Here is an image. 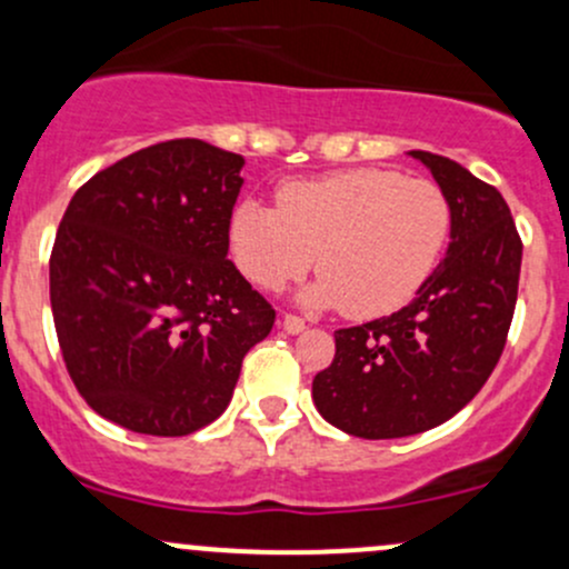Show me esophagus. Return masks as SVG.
I'll return each mask as SVG.
<instances>
[{
	"instance_id": "1",
	"label": "esophagus",
	"mask_w": 569,
	"mask_h": 569,
	"mask_svg": "<svg viewBox=\"0 0 569 569\" xmlns=\"http://www.w3.org/2000/svg\"><path fill=\"white\" fill-rule=\"evenodd\" d=\"M282 328H284L287 333L296 336V333H301L303 328H307V322H303L301 317H296V315H284V317H282Z\"/></svg>"
}]
</instances>
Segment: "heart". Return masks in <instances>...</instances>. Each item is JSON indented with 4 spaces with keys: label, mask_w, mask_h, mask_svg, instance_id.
I'll use <instances>...</instances> for the list:
<instances>
[{
    "label": "heart",
    "mask_w": 569,
    "mask_h": 569,
    "mask_svg": "<svg viewBox=\"0 0 569 569\" xmlns=\"http://www.w3.org/2000/svg\"><path fill=\"white\" fill-rule=\"evenodd\" d=\"M279 209L241 200L228 241L238 271L262 290H282L315 262L322 277L301 292L311 309L358 320L390 315L418 296L453 230L445 189L396 170L356 168L279 189Z\"/></svg>",
    "instance_id": "1"
}]
</instances>
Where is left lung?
<instances>
[{
  "label": "left lung",
  "instance_id": "1",
  "mask_svg": "<svg viewBox=\"0 0 569 569\" xmlns=\"http://www.w3.org/2000/svg\"><path fill=\"white\" fill-rule=\"evenodd\" d=\"M453 209L445 260L390 317L336 331V356L311 382L328 423L399 439L450 420L478 396L505 350L521 273V238L505 198L467 168L409 151Z\"/></svg>",
  "mask_w": 569,
  "mask_h": 569
}]
</instances>
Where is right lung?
<instances>
[{"label": "right lung", "mask_w": 569, "mask_h": 569, "mask_svg": "<svg viewBox=\"0 0 569 569\" xmlns=\"http://www.w3.org/2000/svg\"><path fill=\"white\" fill-rule=\"evenodd\" d=\"M243 157L181 138L72 194L51 252V311L78 393L106 420L187 437L233 399L277 311L228 260Z\"/></svg>", "instance_id": "1"}]
</instances>
